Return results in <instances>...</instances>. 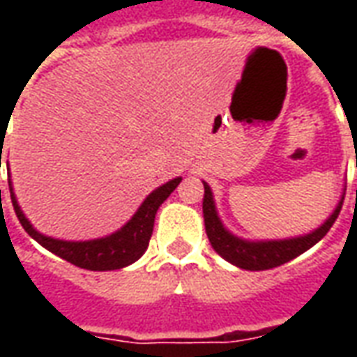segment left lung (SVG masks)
Returning a JSON list of instances; mask_svg holds the SVG:
<instances>
[{
  "instance_id": "left-lung-1",
  "label": "left lung",
  "mask_w": 357,
  "mask_h": 357,
  "mask_svg": "<svg viewBox=\"0 0 357 357\" xmlns=\"http://www.w3.org/2000/svg\"><path fill=\"white\" fill-rule=\"evenodd\" d=\"M202 185H204L202 214H204V227H206L210 245L224 260L241 269H248V271L277 268L281 264L291 262L292 258H296L302 252H306L307 248L314 247L315 243H319L333 227L335 220L338 218V212L342 208V201H344V193H342L337 208L333 210V214L317 229L306 233V235H298V237H291V239L248 241L233 235L222 224V220L218 216L212 189L206 181H202Z\"/></svg>"
}]
</instances>
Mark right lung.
Instances as JSON below:
<instances>
[{"label": "right lung", "instance_id": "add662e5", "mask_svg": "<svg viewBox=\"0 0 357 357\" xmlns=\"http://www.w3.org/2000/svg\"><path fill=\"white\" fill-rule=\"evenodd\" d=\"M179 181H181V178H174L170 181H166L164 185L156 187L155 191L141 202V206L128 224L122 225L118 231L110 233L107 237L91 241L53 239V237H47V235L40 233L38 229H34V225L28 222L24 212L20 210L17 197L13 193L11 181H9V191H11L13 208L17 212V218L24 227V231L32 239L38 241L43 248H47L50 252L57 255L59 258H63L66 262L78 266V268L91 269V271H110V269L126 268V266H130V264L139 260L143 256V252L149 247V239L153 235L156 210L160 208V204L179 185Z\"/></svg>", "mask_w": 357, "mask_h": 357}]
</instances>
